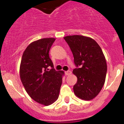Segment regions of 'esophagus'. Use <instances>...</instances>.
I'll use <instances>...</instances> for the list:
<instances>
[{
	"label": "esophagus",
	"instance_id": "34e87169",
	"mask_svg": "<svg viewBox=\"0 0 124 124\" xmlns=\"http://www.w3.org/2000/svg\"><path fill=\"white\" fill-rule=\"evenodd\" d=\"M71 74V71H67L65 72V74L67 75V76H69Z\"/></svg>",
	"mask_w": 124,
	"mask_h": 124
}]
</instances>
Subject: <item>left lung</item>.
<instances>
[{
  "label": "left lung",
  "mask_w": 124,
  "mask_h": 124,
  "mask_svg": "<svg viewBox=\"0 0 124 124\" xmlns=\"http://www.w3.org/2000/svg\"><path fill=\"white\" fill-rule=\"evenodd\" d=\"M63 38L77 67L72 71L77 77L74 92L80 99L92 100L100 93L106 80L107 68L103 52L98 43L89 37L72 35Z\"/></svg>",
  "instance_id": "obj_1"
}]
</instances>
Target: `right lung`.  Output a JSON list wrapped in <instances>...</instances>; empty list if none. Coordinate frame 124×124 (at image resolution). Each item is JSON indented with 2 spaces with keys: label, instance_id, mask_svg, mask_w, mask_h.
<instances>
[{
  "label": "right lung",
  "instance_id": "1",
  "mask_svg": "<svg viewBox=\"0 0 124 124\" xmlns=\"http://www.w3.org/2000/svg\"><path fill=\"white\" fill-rule=\"evenodd\" d=\"M54 41L53 38H42L30 44L24 52L20 67L21 81L27 93L44 106L57 100L64 74L63 71L54 70L49 57Z\"/></svg>",
  "mask_w": 124,
  "mask_h": 124
}]
</instances>
